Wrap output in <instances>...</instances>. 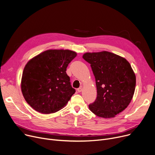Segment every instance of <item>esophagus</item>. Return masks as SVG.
<instances>
[{"mask_svg": "<svg viewBox=\"0 0 155 155\" xmlns=\"http://www.w3.org/2000/svg\"><path fill=\"white\" fill-rule=\"evenodd\" d=\"M82 86H81L80 87H79V88L77 89V91H78V92H81L82 91Z\"/></svg>", "mask_w": 155, "mask_h": 155, "instance_id": "1", "label": "esophagus"}]
</instances>
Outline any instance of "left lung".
Instances as JSON below:
<instances>
[{"label":"left lung","instance_id":"1","mask_svg":"<svg viewBox=\"0 0 155 155\" xmlns=\"http://www.w3.org/2000/svg\"><path fill=\"white\" fill-rule=\"evenodd\" d=\"M82 58L91 64L97 87V98L89 109L98 117H114L133 98L136 77L132 67L125 58L108 51L86 53Z\"/></svg>","mask_w":155,"mask_h":155}]
</instances>
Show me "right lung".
Here are the masks:
<instances>
[{
	"mask_svg": "<svg viewBox=\"0 0 155 155\" xmlns=\"http://www.w3.org/2000/svg\"><path fill=\"white\" fill-rule=\"evenodd\" d=\"M74 51H45L30 60L23 69L21 89L27 102L41 114H52L66 105L76 90L66 74Z\"/></svg>",
	"mask_w": 155,
	"mask_h": 155,
	"instance_id": "right-lung-1",
	"label": "right lung"
}]
</instances>
